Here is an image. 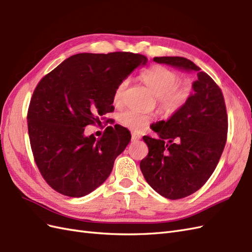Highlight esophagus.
Masks as SVG:
<instances>
[{
    "mask_svg": "<svg viewBox=\"0 0 252 252\" xmlns=\"http://www.w3.org/2000/svg\"><path fill=\"white\" fill-rule=\"evenodd\" d=\"M140 139H141V135H140V134L135 133V132H132V133H131V140H132V141H138V140H140Z\"/></svg>",
    "mask_w": 252,
    "mask_h": 252,
    "instance_id": "esophagus-1",
    "label": "esophagus"
}]
</instances>
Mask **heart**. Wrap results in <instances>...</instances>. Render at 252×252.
Wrapping results in <instances>:
<instances>
[{"label": "heart", "mask_w": 252, "mask_h": 252, "mask_svg": "<svg viewBox=\"0 0 252 252\" xmlns=\"http://www.w3.org/2000/svg\"><path fill=\"white\" fill-rule=\"evenodd\" d=\"M142 81L158 98V107L165 114H173L184 106L191 94V88L185 83L180 82V75L164 66H154L141 74ZM128 84L127 80L121 82L114 90L113 101L120 103ZM118 120L122 125L140 131L146 127L151 117L132 109H127L119 113Z\"/></svg>", "instance_id": "1"}]
</instances>
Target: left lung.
Masks as SVG:
<instances>
[{
	"mask_svg": "<svg viewBox=\"0 0 252 252\" xmlns=\"http://www.w3.org/2000/svg\"><path fill=\"white\" fill-rule=\"evenodd\" d=\"M154 61L195 71L197 77L187 103L168 121L151 126L159 139L143 136L149 150L140 163L145 180L164 197L179 200L197 191L216 169L227 141L226 105L218 84L190 60Z\"/></svg>",
	"mask_w": 252,
	"mask_h": 252,
	"instance_id": "8db88e82",
	"label": "left lung"
}]
</instances>
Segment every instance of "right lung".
<instances>
[{
    "instance_id": "add662e5",
    "label": "right lung",
    "mask_w": 252,
    "mask_h": 252,
    "mask_svg": "<svg viewBox=\"0 0 252 252\" xmlns=\"http://www.w3.org/2000/svg\"><path fill=\"white\" fill-rule=\"evenodd\" d=\"M146 63V57L132 52L79 53L37 84L27 112L30 146L43 179L57 192L84 196L109 177L130 132L107 127L96 140L84 135V128L113 111L114 90Z\"/></svg>"
}]
</instances>
